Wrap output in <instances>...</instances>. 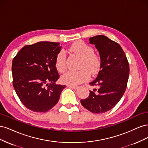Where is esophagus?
<instances>
[{
	"label": "esophagus",
	"instance_id": "esophagus-1",
	"mask_svg": "<svg viewBox=\"0 0 148 148\" xmlns=\"http://www.w3.org/2000/svg\"><path fill=\"white\" fill-rule=\"evenodd\" d=\"M66 86L70 88L74 89H77L78 88V86H74V85H70V84H67Z\"/></svg>",
	"mask_w": 148,
	"mask_h": 148
}]
</instances>
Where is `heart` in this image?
I'll use <instances>...</instances> for the list:
<instances>
[{
  "instance_id": "b5f03b06",
  "label": "heart",
  "mask_w": 148,
  "mask_h": 148,
  "mask_svg": "<svg viewBox=\"0 0 148 148\" xmlns=\"http://www.w3.org/2000/svg\"><path fill=\"white\" fill-rule=\"evenodd\" d=\"M70 51L81 58L78 71H70L62 75V82L70 85H77L87 81L89 78V72L95 75L99 71L101 60L97 53L94 52L93 48L82 41L74 42L69 48ZM56 66L59 72H64L66 69V55L60 52L56 59Z\"/></svg>"
}]
</instances>
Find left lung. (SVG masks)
I'll return each instance as SVG.
<instances>
[{
    "instance_id": "8db88e82",
    "label": "left lung",
    "mask_w": 148,
    "mask_h": 148,
    "mask_svg": "<svg viewBox=\"0 0 148 148\" xmlns=\"http://www.w3.org/2000/svg\"><path fill=\"white\" fill-rule=\"evenodd\" d=\"M89 40L99 51L101 64L96 78L89 83L97 89L90 91L81 104L92 113L102 114L112 109L122 97L127 86L129 64L121 46L106 36L97 35Z\"/></svg>"
}]
</instances>
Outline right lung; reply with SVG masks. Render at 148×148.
<instances>
[{"mask_svg":"<svg viewBox=\"0 0 148 148\" xmlns=\"http://www.w3.org/2000/svg\"><path fill=\"white\" fill-rule=\"evenodd\" d=\"M59 42H38L22 48L12 61L13 86L23 104L35 112H45L59 100L65 85L56 66Z\"/></svg>","mask_w":148,"mask_h":148,"instance_id":"obj_1","label":"right lung"}]
</instances>
